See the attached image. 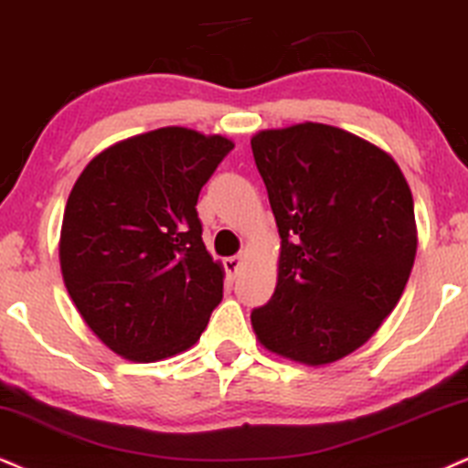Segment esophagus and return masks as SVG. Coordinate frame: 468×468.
Here are the masks:
<instances>
[{"instance_id": "34e87169", "label": "esophagus", "mask_w": 468, "mask_h": 468, "mask_svg": "<svg viewBox=\"0 0 468 468\" xmlns=\"http://www.w3.org/2000/svg\"><path fill=\"white\" fill-rule=\"evenodd\" d=\"M243 262H245V256H243V253H240V256H232V258H225V261H223L225 273H228V275H229V278H236V275H239V271H240V267H243Z\"/></svg>"}]
</instances>
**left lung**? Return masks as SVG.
I'll use <instances>...</instances> for the list:
<instances>
[{
    "label": "left lung",
    "instance_id": "8db88e82",
    "mask_svg": "<svg viewBox=\"0 0 468 468\" xmlns=\"http://www.w3.org/2000/svg\"><path fill=\"white\" fill-rule=\"evenodd\" d=\"M251 152L282 239L275 292L251 327L271 354L332 365L401 299L419 243L410 186L388 152L325 123L262 130Z\"/></svg>",
    "mask_w": 468,
    "mask_h": 468
}]
</instances>
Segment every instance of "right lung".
Here are the masks:
<instances>
[{
    "label": "right lung",
    "instance_id": "obj_1",
    "mask_svg": "<svg viewBox=\"0 0 468 468\" xmlns=\"http://www.w3.org/2000/svg\"><path fill=\"white\" fill-rule=\"evenodd\" d=\"M234 149L221 134L169 125L103 149L84 166L60 229L62 280L114 354L155 362L186 351L223 299L197 197Z\"/></svg>",
    "mask_w": 468,
    "mask_h": 468
}]
</instances>
